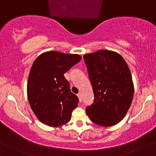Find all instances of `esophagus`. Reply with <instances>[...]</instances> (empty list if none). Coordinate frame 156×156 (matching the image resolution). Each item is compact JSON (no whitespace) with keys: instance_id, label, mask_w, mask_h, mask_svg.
<instances>
[{"instance_id":"obj_1","label":"esophagus","mask_w":156,"mask_h":156,"mask_svg":"<svg viewBox=\"0 0 156 156\" xmlns=\"http://www.w3.org/2000/svg\"><path fill=\"white\" fill-rule=\"evenodd\" d=\"M77 97L79 98V100H80V102H82V96H81V94L79 93L77 94Z\"/></svg>"}]
</instances>
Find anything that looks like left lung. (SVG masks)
<instances>
[{
	"instance_id": "obj_1",
	"label": "left lung",
	"mask_w": 156,
	"mask_h": 156,
	"mask_svg": "<svg viewBox=\"0 0 156 156\" xmlns=\"http://www.w3.org/2000/svg\"><path fill=\"white\" fill-rule=\"evenodd\" d=\"M94 101L85 109L93 123L102 126L118 123L126 115L134 96L131 72L118 53L100 50L83 56Z\"/></svg>"
}]
</instances>
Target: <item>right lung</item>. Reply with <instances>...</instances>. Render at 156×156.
<instances>
[{
  "label": "right lung",
  "mask_w": 156,
  "mask_h": 156,
  "mask_svg": "<svg viewBox=\"0 0 156 156\" xmlns=\"http://www.w3.org/2000/svg\"><path fill=\"white\" fill-rule=\"evenodd\" d=\"M82 56L51 51L36 58L30 71L27 98L33 113L44 124L57 127L70 121L79 99L64 76Z\"/></svg>",
  "instance_id": "obj_1"
}]
</instances>
